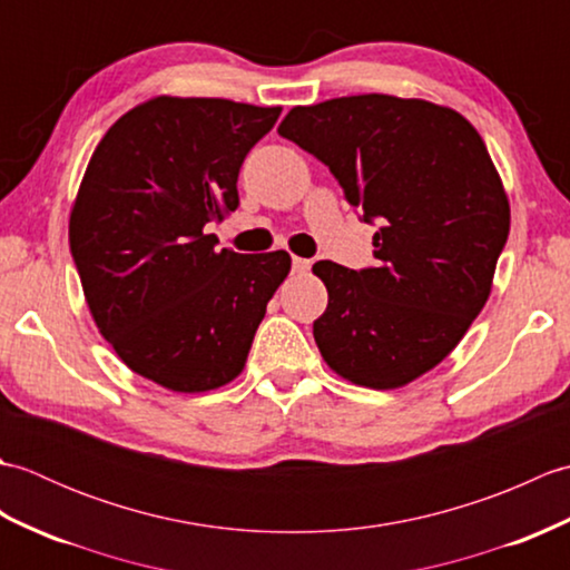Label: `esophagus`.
<instances>
[{
  "label": "esophagus",
  "instance_id": "esophagus-1",
  "mask_svg": "<svg viewBox=\"0 0 570 570\" xmlns=\"http://www.w3.org/2000/svg\"><path fill=\"white\" fill-rule=\"evenodd\" d=\"M292 264H294L296 274H306L311 269V262L304 259V257H292Z\"/></svg>",
  "mask_w": 570,
  "mask_h": 570
}]
</instances>
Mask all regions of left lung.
Returning a JSON list of instances; mask_svg holds the SVG:
<instances>
[{"mask_svg": "<svg viewBox=\"0 0 570 570\" xmlns=\"http://www.w3.org/2000/svg\"><path fill=\"white\" fill-rule=\"evenodd\" d=\"M278 135L331 168L365 220L377 266L323 259L328 308L313 337L328 367L399 390L453 353L492 292L510 200L485 141L451 107L350 95L294 107Z\"/></svg>", "mask_w": 570, "mask_h": 570, "instance_id": "left-lung-1", "label": "left lung"}]
</instances>
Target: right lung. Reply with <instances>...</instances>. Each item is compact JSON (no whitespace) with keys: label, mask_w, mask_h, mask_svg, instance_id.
<instances>
[{"label":"right lung","mask_w":570,"mask_h":570,"mask_svg":"<svg viewBox=\"0 0 570 570\" xmlns=\"http://www.w3.org/2000/svg\"><path fill=\"white\" fill-rule=\"evenodd\" d=\"M278 115L156 95L107 129L85 168L68 223L85 301L119 360L171 392L233 382L292 272L284 249L217 252L203 233L237 210L239 166Z\"/></svg>","instance_id":"add662e5"}]
</instances>
